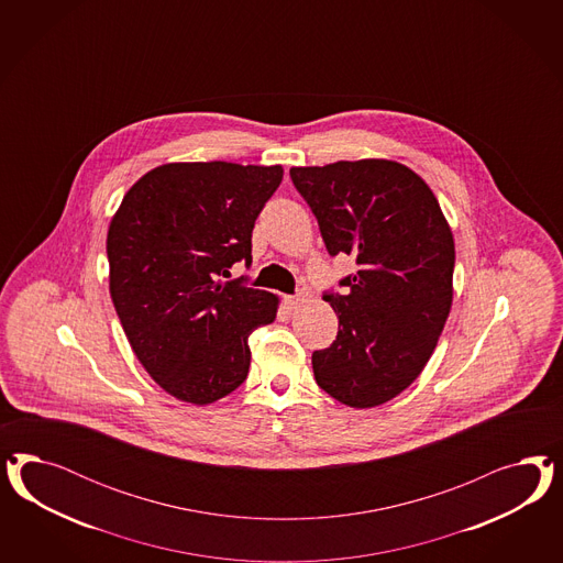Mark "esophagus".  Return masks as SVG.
Listing matches in <instances>:
<instances>
[{"label": "esophagus", "mask_w": 563, "mask_h": 563, "mask_svg": "<svg viewBox=\"0 0 563 563\" xmlns=\"http://www.w3.org/2000/svg\"><path fill=\"white\" fill-rule=\"evenodd\" d=\"M307 299H309V295H307L306 290H301V292H297L292 297H287V306H289V309H297V307L303 306Z\"/></svg>", "instance_id": "1"}]
</instances>
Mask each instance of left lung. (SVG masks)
<instances>
[{"mask_svg":"<svg viewBox=\"0 0 563 563\" xmlns=\"http://www.w3.org/2000/svg\"><path fill=\"white\" fill-rule=\"evenodd\" d=\"M330 256L355 257L344 295H324L339 334L311 355L318 386L353 409L379 407L419 377L452 307L454 238L426 181L388 158L292 167Z\"/></svg>","mask_w":563,"mask_h":563,"instance_id":"8db88e82","label":"left lung"}]
</instances>
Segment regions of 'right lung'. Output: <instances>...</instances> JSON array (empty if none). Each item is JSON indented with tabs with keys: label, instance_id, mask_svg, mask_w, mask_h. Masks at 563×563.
<instances>
[{
	"label": "right lung",
	"instance_id": "1",
	"mask_svg": "<svg viewBox=\"0 0 563 563\" xmlns=\"http://www.w3.org/2000/svg\"><path fill=\"white\" fill-rule=\"evenodd\" d=\"M283 167L167 163L123 196L107 233L109 290L142 367L181 402L205 407L250 372V334L271 324L278 297L222 283L252 262L260 210Z\"/></svg>",
	"mask_w": 563,
	"mask_h": 563
}]
</instances>
